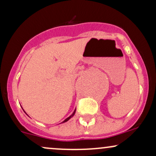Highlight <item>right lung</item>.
<instances>
[{
	"label": "right lung",
	"mask_w": 156,
	"mask_h": 156,
	"mask_svg": "<svg viewBox=\"0 0 156 156\" xmlns=\"http://www.w3.org/2000/svg\"><path fill=\"white\" fill-rule=\"evenodd\" d=\"M75 112H76V110H75V112H73V114H72V115H71V116H69V117H67V119H65V120H64V121H63V122H67V121H68V120H69V119H70V118H71V117H72L73 115H74V114H75Z\"/></svg>",
	"instance_id": "obj_1"
}]
</instances>
